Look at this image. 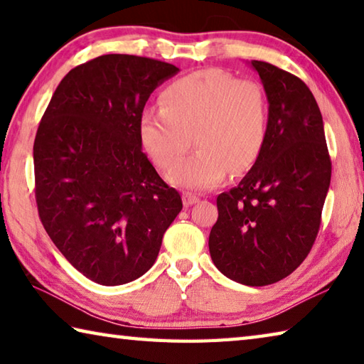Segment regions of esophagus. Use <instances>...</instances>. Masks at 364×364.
<instances>
[{
  "label": "esophagus",
  "instance_id": "esophagus-1",
  "mask_svg": "<svg viewBox=\"0 0 364 364\" xmlns=\"http://www.w3.org/2000/svg\"><path fill=\"white\" fill-rule=\"evenodd\" d=\"M197 202H198V197L194 196V194H191V192H184V194H183L184 206H191V205H194Z\"/></svg>",
  "mask_w": 364,
  "mask_h": 364
}]
</instances>
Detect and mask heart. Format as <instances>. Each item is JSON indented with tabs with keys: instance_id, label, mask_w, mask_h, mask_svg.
Listing matches in <instances>:
<instances>
[{
	"instance_id": "1",
	"label": "heart",
	"mask_w": 364,
	"mask_h": 364,
	"mask_svg": "<svg viewBox=\"0 0 364 364\" xmlns=\"http://www.w3.org/2000/svg\"><path fill=\"white\" fill-rule=\"evenodd\" d=\"M139 134L141 146L164 170L187 152L192 134L199 149L168 178L192 191L213 188L229 170L241 173L257 162L268 135L265 91L224 70H196L164 88L161 109L141 115Z\"/></svg>"
}]
</instances>
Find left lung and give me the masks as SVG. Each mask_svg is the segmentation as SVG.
I'll use <instances>...</instances> for the list:
<instances>
[{
  "label": "left lung",
  "instance_id": "1",
  "mask_svg": "<svg viewBox=\"0 0 364 364\" xmlns=\"http://www.w3.org/2000/svg\"><path fill=\"white\" fill-rule=\"evenodd\" d=\"M268 97V135L237 188L218 196L213 263L229 279L260 287L287 277L317 238L331 180L323 119L296 75L251 61Z\"/></svg>",
  "mask_w": 364,
  "mask_h": 364
}]
</instances>
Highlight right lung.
<instances>
[{
  "instance_id": "obj_1",
  "label": "right lung",
  "mask_w": 364,
  "mask_h": 364,
  "mask_svg": "<svg viewBox=\"0 0 364 364\" xmlns=\"http://www.w3.org/2000/svg\"><path fill=\"white\" fill-rule=\"evenodd\" d=\"M178 70L145 56H97L69 70L39 123L33 158L41 223L70 265L101 286L145 274L183 208L139 134L149 95Z\"/></svg>"
}]
</instances>
